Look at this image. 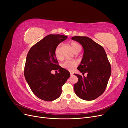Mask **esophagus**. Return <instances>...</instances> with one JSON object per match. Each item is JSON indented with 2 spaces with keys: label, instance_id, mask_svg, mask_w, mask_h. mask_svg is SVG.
<instances>
[{
  "label": "esophagus",
  "instance_id": "34e87169",
  "mask_svg": "<svg viewBox=\"0 0 128 128\" xmlns=\"http://www.w3.org/2000/svg\"><path fill=\"white\" fill-rule=\"evenodd\" d=\"M70 75L71 76H72L73 75V73L72 72H70Z\"/></svg>",
  "mask_w": 128,
  "mask_h": 128
}]
</instances>
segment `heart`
<instances>
[{
	"label": "heart",
	"instance_id": "1",
	"mask_svg": "<svg viewBox=\"0 0 128 128\" xmlns=\"http://www.w3.org/2000/svg\"><path fill=\"white\" fill-rule=\"evenodd\" d=\"M70 45L72 51L74 53H78L82 50L80 45L76 42H71ZM54 55L56 59L59 60L61 59V56L59 53V46H58L56 48L54 51ZM77 64H78V63L75 60H66L62 64L61 66L62 67L65 69H67L68 70H72L74 68L77 66Z\"/></svg>",
	"mask_w": 128,
	"mask_h": 128
}]
</instances>
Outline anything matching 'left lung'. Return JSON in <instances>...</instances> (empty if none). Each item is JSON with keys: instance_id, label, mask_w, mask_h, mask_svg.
I'll list each match as a JSON object with an SVG mask.
<instances>
[{"instance_id": "obj_1", "label": "left lung", "mask_w": 128, "mask_h": 128, "mask_svg": "<svg viewBox=\"0 0 128 128\" xmlns=\"http://www.w3.org/2000/svg\"><path fill=\"white\" fill-rule=\"evenodd\" d=\"M72 40L78 42L84 49L83 59L77 69L83 76L75 74L78 82L74 86L76 94L84 100H94L104 92L111 75V66L104 48L91 38L74 36ZM84 73H87L85 77Z\"/></svg>"}]
</instances>
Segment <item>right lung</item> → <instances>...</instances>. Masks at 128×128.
Returning <instances> with one entry per match:
<instances>
[{"label":"right lung","instance_id":"1","mask_svg":"<svg viewBox=\"0 0 128 128\" xmlns=\"http://www.w3.org/2000/svg\"><path fill=\"white\" fill-rule=\"evenodd\" d=\"M67 36L49 34L32 46L26 58L24 70L26 80L38 98L51 102L61 94L62 86L70 76L69 72L58 64L54 51ZM52 70H59L53 75Z\"/></svg>","mask_w":128,"mask_h":128}]
</instances>
